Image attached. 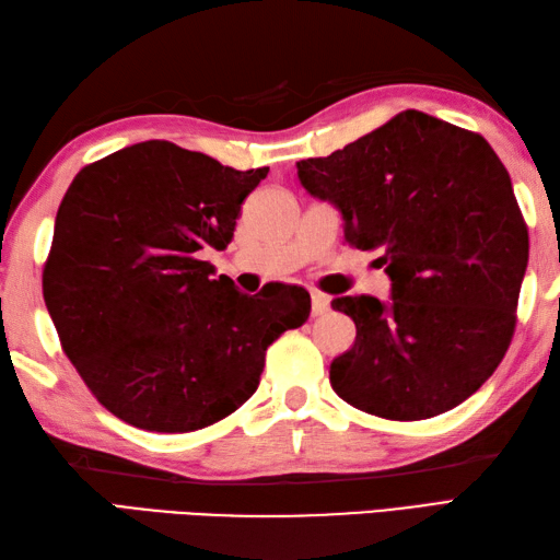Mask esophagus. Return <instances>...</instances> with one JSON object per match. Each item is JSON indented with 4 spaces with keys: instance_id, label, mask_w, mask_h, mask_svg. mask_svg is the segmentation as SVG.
<instances>
[{
    "instance_id": "esophagus-1",
    "label": "esophagus",
    "mask_w": 560,
    "mask_h": 560,
    "mask_svg": "<svg viewBox=\"0 0 560 560\" xmlns=\"http://www.w3.org/2000/svg\"><path fill=\"white\" fill-rule=\"evenodd\" d=\"M327 311H329V295L313 291V315L319 317V315H325Z\"/></svg>"
}]
</instances>
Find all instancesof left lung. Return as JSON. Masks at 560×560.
<instances>
[{
    "label": "left lung",
    "mask_w": 560,
    "mask_h": 560,
    "mask_svg": "<svg viewBox=\"0 0 560 560\" xmlns=\"http://www.w3.org/2000/svg\"><path fill=\"white\" fill-rule=\"evenodd\" d=\"M301 185L343 219V237L392 281L389 301L341 295L353 347L329 365L351 407L392 421L455 409L493 375L515 331L529 235L489 141L404 110L327 159Z\"/></svg>",
    "instance_id": "8db88e82"
}]
</instances>
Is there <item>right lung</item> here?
<instances>
[{
    "label": "right lung",
    "mask_w": 560,
    "mask_h": 560,
    "mask_svg": "<svg viewBox=\"0 0 560 560\" xmlns=\"http://www.w3.org/2000/svg\"><path fill=\"white\" fill-rule=\"evenodd\" d=\"M267 173L151 139L69 185L43 295L67 359L117 419L156 433L225 419L255 395L269 343L311 315L305 289L247 295L205 259Z\"/></svg>",
    "instance_id": "add662e5"
}]
</instances>
